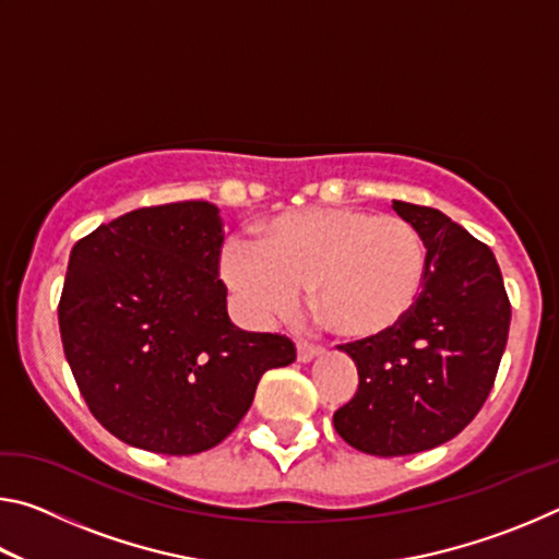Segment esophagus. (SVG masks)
Returning <instances> with one entry per match:
<instances>
[{
    "label": "esophagus",
    "instance_id": "obj_1",
    "mask_svg": "<svg viewBox=\"0 0 559 559\" xmlns=\"http://www.w3.org/2000/svg\"><path fill=\"white\" fill-rule=\"evenodd\" d=\"M320 353H323V347H320V345L298 343V359H300V362H310V359L318 357Z\"/></svg>",
    "mask_w": 559,
    "mask_h": 559
}]
</instances>
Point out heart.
Returning <instances> with one entry per match:
<instances>
[{
	"instance_id": "heart-1",
	"label": "heart",
	"mask_w": 559,
	"mask_h": 559,
	"mask_svg": "<svg viewBox=\"0 0 559 559\" xmlns=\"http://www.w3.org/2000/svg\"><path fill=\"white\" fill-rule=\"evenodd\" d=\"M222 276L259 320L288 316L313 288L330 333L365 340L412 313L427 278V246L412 222L355 206H310L261 226L259 246L231 241Z\"/></svg>"
}]
</instances>
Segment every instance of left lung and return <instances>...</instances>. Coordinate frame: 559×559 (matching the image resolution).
Wrapping results in <instances>:
<instances>
[{
    "mask_svg": "<svg viewBox=\"0 0 559 559\" xmlns=\"http://www.w3.org/2000/svg\"><path fill=\"white\" fill-rule=\"evenodd\" d=\"M392 210L419 229L427 278L390 333L340 345L359 384L333 414L340 437L372 456L429 451L466 429L493 390L510 328L493 251L431 206L394 202Z\"/></svg>",
    "mask_w": 559,
    "mask_h": 559,
    "instance_id": "8db88e82",
    "label": "left lung"
}]
</instances>
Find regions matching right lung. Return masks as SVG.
<instances>
[{
    "label": "right lung",
    "mask_w": 559,
    "mask_h": 559,
    "mask_svg": "<svg viewBox=\"0 0 559 559\" xmlns=\"http://www.w3.org/2000/svg\"><path fill=\"white\" fill-rule=\"evenodd\" d=\"M224 229L210 202L143 206L73 246L59 328L91 414L130 447L192 456L239 427L273 367L296 359L281 333L226 313Z\"/></svg>",
    "instance_id": "right-lung-1"
}]
</instances>
